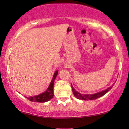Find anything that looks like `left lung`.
<instances>
[{"mask_svg":"<svg viewBox=\"0 0 129 129\" xmlns=\"http://www.w3.org/2000/svg\"><path fill=\"white\" fill-rule=\"evenodd\" d=\"M72 90H73V92L75 97H76L78 99L82 100H95L98 99V98L102 97V96L104 95V94H106L107 92L109 91L110 90H111V88H112L113 86L110 87L109 88L106 89L105 90L102 91L97 92V93L93 94H82L79 93L78 92H77L76 90L74 88L73 85L71 84Z\"/></svg>","mask_w":129,"mask_h":129,"instance_id":"obj_1","label":"left lung"}]
</instances>
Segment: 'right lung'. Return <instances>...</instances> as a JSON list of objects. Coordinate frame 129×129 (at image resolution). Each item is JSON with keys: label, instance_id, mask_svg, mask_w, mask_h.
Instances as JSON below:
<instances>
[{"label": "right lung", "instance_id": "obj_1", "mask_svg": "<svg viewBox=\"0 0 129 129\" xmlns=\"http://www.w3.org/2000/svg\"><path fill=\"white\" fill-rule=\"evenodd\" d=\"M58 71H56L55 72L54 76H53L52 80L51 81L50 84H49L48 88H47V91H45L44 92H42V94H39L38 95L32 96V97H26L30 102H38V103H44L48 102L50 100L52 97H54V84L55 79L57 76Z\"/></svg>", "mask_w": 129, "mask_h": 129}]
</instances>
